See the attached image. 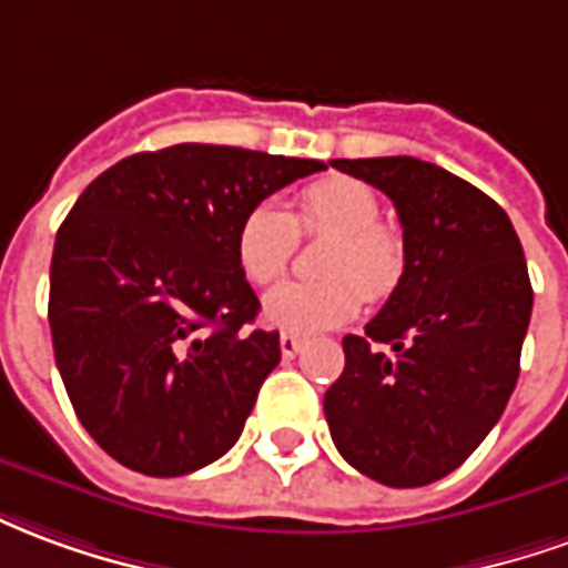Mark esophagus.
<instances>
[{
  "label": "esophagus",
  "instance_id": "1",
  "mask_svg": "<svg viewBox=\"0 0 568 568\" xmlns=\"http://www.w3.org/2000/svg\"><path fill=\"white\" fill-rule=\"evenodd\" d=\"M303 336H296V333H281V355L293 357L303 348Z\"/></svg>",
  "mask_w": 568,
  "mask_h": 568
}]
</instances>
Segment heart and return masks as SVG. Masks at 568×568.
Wrapping results in <instances>:
<instances>
[{
	"instance_id": "b5f03b06",
	"label": "heart",
	"mask_w": 568,
	"mask_h": 568,
	"mask_svg": "<svg viewBox=\"0 0 568 568\" xmlns=\"http://www.w3.org/2000/svg\"><path fill=\"white\" fill-rule=\"evenodd\" d=\"M379 216V195L355 176L308 183L293 195L291 213L272 201L253 204L235 229V256L253 284H272L287 272L300 235H329L321 253L327 275L284 281L265 296V321L287 333H321L355 315L364 293L385 300L404 277L406 251Z\"/></svg>"
}]
</instances>
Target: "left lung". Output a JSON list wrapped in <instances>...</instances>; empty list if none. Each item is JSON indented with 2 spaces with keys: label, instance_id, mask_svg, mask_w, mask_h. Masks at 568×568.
Listing matches in <instances>:
<instances>
[{
  "label": "left lung",
  "instance_id": "obj_1",
  "mask_svg": "<svg viewBox=\"0 0 568 568\" xmlns=\"http://www.w3.org/2000/svg\"><path fill=\"white\" fill-rule=\"evenodd\" d=\"M382 189L404 226L406 268L324 394L333 444L373 480L428 486L501 419L520 376L532 284L508 213L468 180L409 155L333 159Z\"/></svg>",
  "mask_w": 568,
  "mask_h": 568
}]
</instances>
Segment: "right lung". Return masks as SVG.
<instances>
[{
  "label": "right lung",
  "instance_id": "obj_1",
  "mask_svg": "<svg viewBox=\"0 0 568 568\" xmlns=\"http://www.w3.org/2000/svg\"><path fill=\"white\" fill-rule=\"evenodd\" d=\"M327 171L239 146L136 152L84 189L58 229L48 324L72 409L149 477L211 465L241 437L281 361L235 256L253 204Z\"/></svg>",
  "mask_w": 568,
  "mask_h": 568
}]
</instances>
